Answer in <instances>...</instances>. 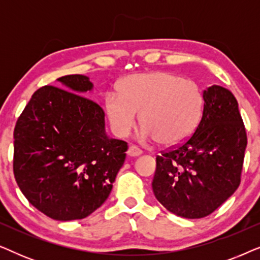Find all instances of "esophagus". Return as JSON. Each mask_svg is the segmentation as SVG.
Masks as SVG:
<instances>
[{"label":"esophagus","instance_id":"obj_1","mask_svg":"<svg viewBox=\"0 0 260 260\" xmlns=\"http://www.w3.org/2000/svg\"><path fill=\"white\" fill-rule=\"evenodd\" d=\"M142 152L143 151H142L138 147H136V145H131L129 150H127V155L131 156V157H136V156H140Z\"/></svg>","mask_w":260,"mask_h":260}]
</instances>
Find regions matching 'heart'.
<instances>
[{
    "label": "heart",
    "mask_w": 260,
    "mask_h": 260,
    "mask_svg": "<svg viewBox=\"0 0 260 260\" xmlns=\"http://www.w3.org/2000/svg\"><path fill=\"white\" fill-rule=\"evenodd\" d=\"M105 109L118 136L130 134L141 113L142 138L172 147L193 135L204 111V97L194 81L158 71L124 78L118 93H106Z\"/></svg>",
    "instance_id": "heart-1"
}]
</instances>
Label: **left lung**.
I'll list each match as a JSON object with an SVG mask.
<instances>
[{
  "label": "left lung",
  "instance_id": "8db88e82",
  "mask_svg": "<svg viewBox=\"0 0 260 260\" xmlns=\"http://www.w3.org/2000/svg\"><path fill=\"white\" fill-rule=\"evenodd\" d=\"M194 134L156 157L152 190L174 214L200 219L220 207L240 184L247 136L236 97L213 85Z\"/></svg>",
  "mask_w": 260,
  "mask_h": 260
}]
</instances>
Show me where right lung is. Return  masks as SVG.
Segmentation results:
<instances>
[{"label": "right lung", "mask_w": 260, "mask_h": 260, "mask_svg": "<svg viewBox=\"0 0 260 260\" xmlns=\"http://www.w3.org/2000/svg\"><path fill=\"white\" fill-rule=\"evenodd\" d=\"M65 90L34 92L14 129V176L35 208L59 221L84 219L104 204L127 143L105 133V113L84 97L88 77L59 78Z\"/></svg>", "instance_id": "right-lung-1"}]
</instances>
